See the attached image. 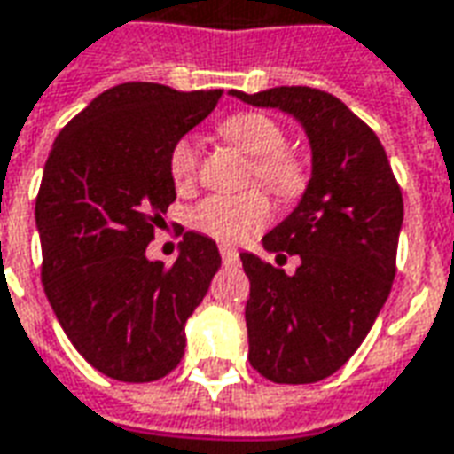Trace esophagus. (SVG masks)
I'll list each match as a JSON object with an SVG mask.
<instances>
[{"mask_svg": "<svg viewBox=\"0 0 454 454\" xmlns=\"http://www.w3.org/2000/svg\"><path fill=\"white\" fill-rule=\"evenodd\" d=\"M220 254L224 264H234V262L239 259V252H237L232 245H220Z\"/></svg>", "mask_w": 454, "mask_h": 454, "instance_id": "34e87169", "label": "esophagus"}]
</instances>
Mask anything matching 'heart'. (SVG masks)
I'll use <instances>...</instances> for the list:
<instances>
[{
	"mask_svg": "<svg viewBox=\"0 0 454 454\" xmlns=\"http://www.w3.org/2000/svg\"><path fill=\"white\" fill-rule=\"evenodd\" d=\"M220 136L242 150L252 160V183L271 190L281 200H296L309 185V165L286 148L284 128L267 114L239 111L220 123ZM200 173V150L192 137H180L170 150V175L180 190L195 185ZM271 220V202L262 190L242 195H209L192 212V224L200 232L220 242H242L259 232Z\"/></svg>",
	"mask_w": 454,
	"mask_h": 454,
	"instance_id": "heart-1",
	"label": "heart"
}]
</instances>
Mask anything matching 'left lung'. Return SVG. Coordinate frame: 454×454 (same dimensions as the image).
I'll use <instances>...</instances> for the list:
<instances>
[{"mask_svg": "<svg viewBox=\"0 0 454 454\" xmlns=\"http://www.w3.org/2000/svg\"><path fill=\"white\" fill-rule=\"evenodd\" d=\"M304 126L311 180L286 220L262 245L294 274L242 252L249 277L245 318L249 364L271 383H317L351 358L388 299L395 277L403 195L378 136L346 103L309 86L245 93Z\"/></svg>", "mask_w": 454, "mask_h": 454, "instance_id": "1", "label": "left lung"}]
</instances>
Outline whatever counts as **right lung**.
I'll return each mask as SVG.
<instances>
[{"label": "right lung", "instance_id": "obj_1", "mask_svg": "<svg viewBox=\"0 0 454 454\" xmlns=\"http://www.w3.org/2000/svg\"><path fill=\"white\" fill-rule=\"evenodd\" d=\"M222 90L121 83L59 133L36 195L42 281L68 340L103 376L150 383L177 368L185 321L222 264L185 232L175 264L145 257L175 200L170 150Z\"/></svg>", "mask_w": 454, "mask_h": 454}]
</instances>
